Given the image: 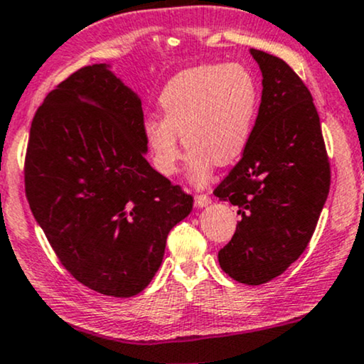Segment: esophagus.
<instances>
[{"label": "esophagus", "instance_id": "obj_1", "mask_svg": "<svg viewBox=\"0 0 364 364\" xmlns=\"http://www.w3.org/2000/svg\"><path fill=\"white\" fill-rule=\"evenodd\" d=\"M195 203L198 206H208L211 203V198L208 195H201L200 193V195L195 196Z\"/></svg>", "mask_w": 364, "mask_h": 364}]
</instances>
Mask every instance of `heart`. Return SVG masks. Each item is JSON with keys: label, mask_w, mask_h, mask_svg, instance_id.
<instances>
[{"label": "heart", "mask_w": 364, "mask_h": 364, "mask_svg": "<svg viewBox=\"0 0 364 364\" xmlns=\"http://www.w3.org/2000/svg\"><path fill=\"white\" fill-rule=\"evenodd\" d=\"M259 102L255 75L242 63H206L176 73L159 94L163 117L151 116L142 126L156 169L173 176L186 144L191 181L205 185L215 163H233L247 149Z\"/></svg>", "instance_id": "b5f03b06"}]
</instances>
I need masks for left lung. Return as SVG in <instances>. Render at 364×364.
Here are the masks:
<instances>
[{
    "mask_svg": "<svg viewBox=\"0 0 364 364\" xmlns=\"http://www.w3.org/2000/svg\"><path fill=\"white\" fill-rule=\"evenodd\" d=\"M262 70V102L242 159L215 188L240 222L218 252L237 282L260 285L287 270L311 242L331 185L319 116L301 77L282 58L250 50Z\"/></svg>",
    "mask_w": 364,
    "mask_h": 364,
    "instance_id": "obj_1",
    "label": "left lung"
}]
</instances>
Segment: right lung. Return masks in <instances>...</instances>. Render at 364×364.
<instances>
[{"instance_id":"obj_1","label":"right lung","mask_w":364,"mask_h":364,"mask_svg":"<svg viewBox=\"0 0 364 364\" xmlns=\"http://www.w3.org/2000/svg\"><path fill=\"white\" fill-rule=\"evenodd\" d=\"M142 126L139 97L104 63L60 82L31 121V213L60 264L104 296L144 291L169 230L193 208V196L146 161Z\"/></svg>"}]
</instances>
